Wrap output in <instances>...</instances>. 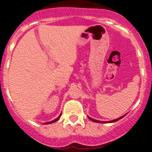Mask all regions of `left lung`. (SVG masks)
Returning a JSON list of instances; mask_svg holds the SVG:
<instances>
[{
    "label": "left lung",
    "instance_id": "obj_1",
    "mask_svg": "<svg viewBox=\"0 0 152 152\" xmlns=\"http://www.w3.org/2000/svg\"><path fill=\"white\" fill-rule=\"evenodd\" d=\"M125 115H123V116H121V117H120V118H117V119H115V120H113V121H110V122H117V121H118V120H119V119H121V118H122L124 117V116ZM89 119L91 120V121H92V122H99V123H105V122H102V121H97V120H95V119H93V118H90V117H89Z\"/></svg>",
    "mask_w": 152,
    "mask_h": 152
}]
</instances>
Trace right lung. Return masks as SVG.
Instances as JSON below:
<instances>
[{"mask_svg": "<svg viewBox=\"0 0 152 152\" xmlns=\"http://www.w3.org/2000/svg\"><path fill=\"white\" fill-rule=\"evenodd\" d=\"M60 116H61V115H60L59 116V117H58L57 118H56V119L53 120V121H51V122H47V123H46V124H51V123H53V122H56V121H57V120H59V118H60Z\"/></svg>", "mask_w": 152, "mask_h": 152, "instance_id": "add662e5", "label": "right lung"}]
</instances>
